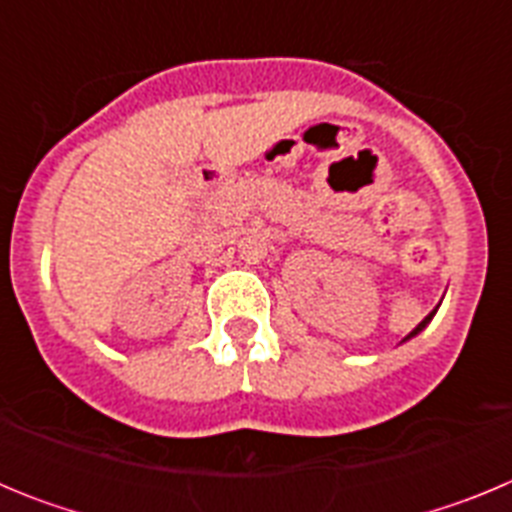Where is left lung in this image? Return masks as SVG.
<instances>
[{
	"label": "left lung",
	"instance_id": "obj_1",
	"mask_svg": "<svg viewBox=\"0 0 512 512\" xmlns=\"http://www.w3.org/2000/svg\"><path fill=\"white\" fill-rule=\"evenodd\" d=\"M433 315H436V310H433V312H428V315H425V318H423V320H420V323H418V328H415V330H410L408 336H405V341H408V338H413V336H418L420 330H423V328H425V325L431 323V318H433Z\"/></svg>",
	"mask_w": 512,
	"mask_h": 512
}]
</instances>
